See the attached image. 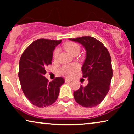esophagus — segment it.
I'll return each mask as SVG.
<instances>
[{"label":"esophagus","mask_w":134,"mask_h":134,"mask_svg":"<svg viewBox=\"0 0 134 134\" xmlns=\"http://www.w3.org/2000/svg\"><path fill=\"white\" fill-rule=\"evenodd\" d=\"M71 81H72V80H70V79H65V82H71Z\"/></svg>","instance_id":"1"}]
</instances>
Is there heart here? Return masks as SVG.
Returning <instances> with one entry per match:
<instances>
[{"label": "heart", "mask_w": 134, "mask_h": 134, "mask_svg": "<svg viewBox=\"0 0 134 134\" xmlns=\"http://www.w3.org/2000/svg\"><path fill=\"white\" fill-rule=\"evenodd\" d=\"M64 48L69 52L70 54L72 55H74L75 53H79L80 52V47L78 44L76 43L72 42V41H69V42L65 43L64 44ZM58 53V49L57 48L54 50L53 52V57L56 58L57 57ZM79 69V67L76 64H72L70 65H63L59 69V72L62 75L67 76L70 77L72 76L76 72L77 70Z\"/></svg>", "instance_id": "heart-1"}]
</instances>
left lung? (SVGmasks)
I'll return each instance as SVG.
<instances>
[{
	"label": "left lung",
	"mask_w": 134,
	"mask_h": 134,
	"mask_svg": "<svg viewBox=\"0 0 134 134\" xmlns=\"http://www.w3.org/2000/svg\"><path fill=\"white\" fill-rule=\"evenodd\" d=\"M70 40L81 44L86 51V57L82 67L83 77L87 78L86 86H80L74 92L78 104L86 108L98 105L110 90L113 76L110 53L102 43L91 36L72 38Z\"/></svg>",
	"instance_id": "obj_1"
}]
</instances>
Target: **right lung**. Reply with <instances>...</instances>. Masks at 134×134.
Returning <instances> with one entry per match:
<instances>
[{"label":"right lung","instance_id":"obj_1","mask_svg":"<svg viewBox=\"0 0 134 134\" xmlns=\"http://www.w3.org/2000/svg\"><path fill=\"white\" fill-rule=\"evenodd\" d=\"M62 40L38 39L27 47L19 64V76L21 88L33 105L48 107L57 99L60 87L65 81L56 77L51 82L44 75L45 67L52 64L53 51Z\"/></svg>","mask_w":134,"mask_h":134}]
</instances>
